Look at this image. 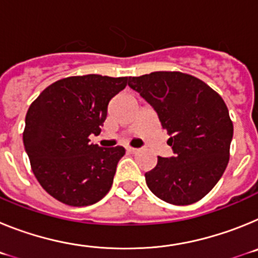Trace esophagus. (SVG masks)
Masks as SVG:
<instances>
[{"mask_svg":"<svg viewBox=\"0 0 258 258\" xmlns=\"http://www.w3.org/2000/svg\"><path fill=\"white\" fill-rule=\"evenodd\" d=\"M126 151L129 152V154H137V152L140 151V150H138V149H134V147H127Z\"/></svg>","mask_w":258,"mask_h":258,"instance_id":"1","label":"esophagus"}]
</instances>
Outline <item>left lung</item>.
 I'll return each instance as SVG.
<instances>
[{"label":"left lung","mask_w":258,"mask_h":258,"mask_svg":"<svg viewBox=\"0 0 258 258\" xmlns=\"http://www.w3.org/2000/svg\"><path fill=\"white\" fill-rule=\"evenodd\" d=\"M169 134L170 157H157L146 183L159 199L188 206L204 198L226 169L234 127L222 98L197 77L152 72L129 77Z\"/></svg>","instance_id":"obj_1"}]
</instances>
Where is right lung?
<instances>
[{"label":"right lung","instance_id":"right-lung-1","mask_svg":"<svg viewBox=\"0 0 258 258\" xmlns=\"http://www.w3.org/2000/svg\"><path fill=\"white\" fill-rule=\"evenodd\" d=\"M127 77L72 76L47 86L26 116L24 149L45 191L67 206H92L106 197L121 146L103 149L89 136L101 133L109 101Z\"/></svg>","mask_w":258,"mask_h":258}]
</instances>
